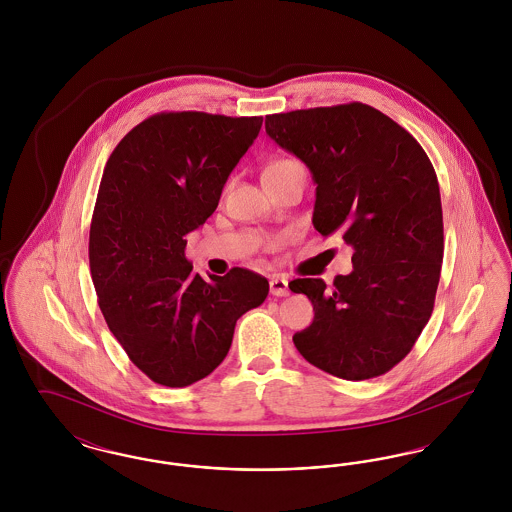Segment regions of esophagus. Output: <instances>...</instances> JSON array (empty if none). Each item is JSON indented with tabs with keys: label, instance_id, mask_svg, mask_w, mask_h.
Wrapping results in <instances>:
<instances>
[{
	"label": "esophagus",
	"instance_id": "34e87169",
	"mask_svg": "<svg viewBox=\"0 0 512 512\" xmlns=\"http://www.w3.org/2000/svg\"><path fill=\"white\" fill-rule=\"evenodd\" d=\"M270 293L276 295V297H286L290 293V286H288V278L286 276H280V274H274L270 278Z\"/></svg>",
	"mask_w": 512,
	"mask_h": 512
}]
</instances>
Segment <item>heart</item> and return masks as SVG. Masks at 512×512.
I'll return each mask as SVG.
<instances>
[{"label": "heart", "instance_id": "obj_1", "mask_svg": "<svg viewBox=\"0 0 512 512\" xmlns=\"http://www.w3.org/2000/svg\"><path fill=\"white\" fill-rule=\"evenodd\" d=\"M288 161H292V159H286V161H278V163H288ZM278 163H274V165H278Z\"/></svg>", "mask_w": 512, "mask_h": 512}]
</instances>
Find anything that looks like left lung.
I'll use <instances>...</instances> for the list:
<instances>
[{
	"label": "left lung",
	"mask_w": 512,
	"mask_h": 512,
	"mask_svg": "<svg viewBox=\"0 0 512 512\" xmlns=\"http://www.w3.org/2000/svg\"><path fill=\"white\" fill-rule=\"evenodd\" d=\"M265 128L313 174L315 228L353 247V270L332 288L322 278L290 282L315 311L293 343L343 380L386 374L434 309L443 261L436 171L405 128L359 101L268 115Z\"/></svg>",
	"instance_id": "obj_1"
}]
</instances>
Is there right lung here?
Returning <instances> with one entry per match:
<instances>
[{
	"label": "right lung",
	"instance_id": "right-lung-1",
	"mask_svg": "<svg viewBox=\"0 0 512 512\" xmlns=\"http://www.w3.org/2000/svg\"><path fill=\"white\" fill-rule=\"evenodd\" d=\"M263 117L159 113L111 153L90 226L99 309L130 361L184 388L224 361L236 320L268 295L265 276L232 268L209 280L186 259V236L209 219L259 136Z\"/></svg>",
	"mask_w": 512,
	"mask_h": 512
}]
</instances>
